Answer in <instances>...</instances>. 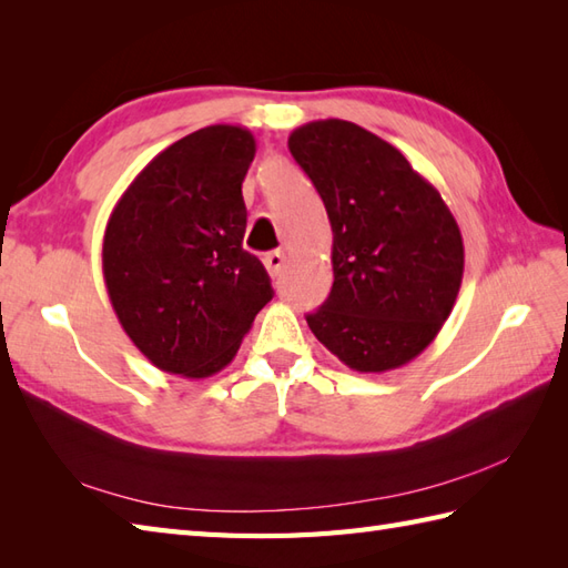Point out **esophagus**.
Returning a JSON list of instances; mask_svg holds the SVG:
<instances>
[{
    "instance_id": "esophagus-1",
    "label": "esophagus",
    "mask_w": 568,
    "mask_h": 568,
    "mask_svg": "<svg viewBox=\"0 0 568 568\" xmlns=\"http://www.w3.org/2000/svg\"><path fill=\"white\" fill-rule=\"evenodd\" d=\"M263 263H265V268H268V273H271L273 277H277V275H281V271H283V265H285V253H283V251L265 253Z\"/></svg>"
}]
</instances>
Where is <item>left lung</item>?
<instances>
[{"label":"left lung","mask_w":568,"mask_h":568,"mask_svg":"<svg viewBox=\"0 0 568 568\" xmlns=\"http://www.w3.org/2000/svg\"><path fill=\"white\" fill-rule=\"evenodd\" d=\"M327 210L334 285L312 334L358 373L419 356L452 315L464 277V239L442 195L388 141L344 119L287 139Z\"/></svg>","instance_id":"left-lung-1"}]
</instances>
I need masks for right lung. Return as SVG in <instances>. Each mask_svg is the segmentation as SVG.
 <instances>
[{"label":"right lung","mask_w":568,"mask_h":568,"mask_svg":"<svg viewBox=\"0 0 568 568\" xmlns=\"http://www.w3.org/2000/svg\"><path fill=\"white\" fill-rule=\"evenodd\" d=\"M256 139L214 124L161 151L119 197L102 273L119 324L155 368L207 378L232 364L273 297L244 246L241 195Z\"/></svg>","instance_id":"obj_1"}]
</instances>
